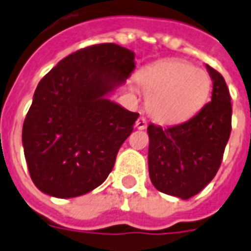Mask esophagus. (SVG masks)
<instances>
[{
	"label": "esophagus",
	"mask_w": 251,
	"mask_h": 251,
	"mask_svg": "<svg viewBox=\"0 0 251 251\" xmlns=\"http://www.w3.org/2000/svg\"><path fill=\"white\" fill-rule=\"evenodd\" d=\"M147 126H148L147 119H145V118H143V116H141V118H139V119H137V122H136V128H137V129H145V128H147Z\"/></svg>",
	"instance_id": "obj_1"
}]
</instances>
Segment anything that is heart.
I'll return each mask as SVG.
<instances>
[{"mask_svg": "<svg viewBox=\"0 0 251 251\" xmlns=\"http://www.w3.org/2000/svg\"><path fill=\"white\" fill-rule=\"evenodd\" d=\"M137 83L148 95L147 110L161 124L186 122L204 107L212 79L187 61L168 60L140 72Z\"/></svg>", "mask_w": 251, "mask_h": 251, "instance_id": "heart-1", "label": "heart"}]
</instances>
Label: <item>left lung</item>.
<instances>
[{"label": "left lung", "mask_w": 251, "mask_h": 251, "mask_svg": "<svg viewBox=\"0 0 251 251\" xmlns=\"http://www.w3.org/2000/svg\"><path fill=\"white\" fill-rule=\"evenodd\" d=\"M212 100L178 126L149 124L148 168L158 191L190 199L216 176L232 131V103L224 77L207 65Z\"/></svg>", "instance_id": "obj_1"}]
</instances>
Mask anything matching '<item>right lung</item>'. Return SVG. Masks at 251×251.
<instances>
[{
    "instance_id": "1",
    "label": "right lung",
    "mask_w": 251,
    "mask_h": 251,
    "mask_svg": "<svg viewBox=\"0 0 251 251\" xmlns=\"http://www.w3.org/2000/svg\"><path fill=\"white\" fill-rule=\"evenodd\" d=\"M135 69V53L114 43L63 59L35 90L22 144L34 184L68 199L93 191L111 173L139 118L108 99Z\"/></svg>"
}]
</instances>
